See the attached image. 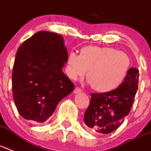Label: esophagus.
<instances>
[{
  "instance_id": "obj_1",
  "label": "esophagus",
  "mask_w": 151,
  "mask_h": 151,
  "mask_svg": "<svg viewBox=\"0 0 151 151\" xmlns=\"http://www.w3.org/2000/svg\"><path fill=\"white\" fill-rule=\"evenodd\" d=\"M82 93V89L80 88H78V87H76V89H74V93L75 94H78V93Z\"/></svg>"
}]
</instances>
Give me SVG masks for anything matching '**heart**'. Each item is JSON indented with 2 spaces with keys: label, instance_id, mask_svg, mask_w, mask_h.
Segmentation results:
<instances>
[{
  "label": "heart",
  "instance_id": "b5f03b06",
  "mask_svg": "<svg viewBox=\"0 0 151 151\" xmlns=\"http://www.w3.org/2000/svg\"><path fill=\"white\" fill-rule=\"evenodd\" d=\"M130 65V58L125 52L111 47L89 45L81 49L80 55L73 52L68 53L65 73L68 78L76 80L88 71V83L93 89L107 93L122 84Z\"/></svg>",
  "mask_w": 151,
  "mask_h": 151
}]
</instances>
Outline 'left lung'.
<instances>
[{
    "instance_id": "left-lung-1",
    "label": "left lung",
    "mask_w": 151,
    "mask_h": 151,
    "mask_svg": "<svg viewBox=\"0 0 151 151\" xmlns=\"http://www.w3.org/2000/svg\"><path fill=\"white\" fill-rule=\"evenodd\" d=\"M139 70L129 68L118 88L104 93H92L84 115L87 129L108 134L117 129L129 114L138 89Z\"/></svg>"
}]
</instances>
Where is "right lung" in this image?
<instances>
[{"mask_svg":"<svg viewBox=\"0 0 151 151\" xmlns=\"http://www.w3.org/2000/svg\"><path fill=\"white\" fill-rule=\"evenodd\" d=\"M68 52L58 34L38 32L20 46L12 72L13 98L22 117L45 122L58 103L74 90L62 72Z\"/></svg>","mask_w":151,"mask_h":151,"instance_id":"add662e5","label":"right lung"}]
</instances>
